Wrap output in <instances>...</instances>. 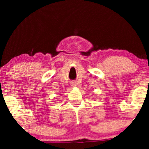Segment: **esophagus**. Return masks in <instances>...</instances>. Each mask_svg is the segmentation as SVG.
I'll use <instances>...</instances> for the list:
<instances>
[{
    "instance_id": "1",
    "label": "esophagus",
    "mask_w": 149,
    "mask_h": 149,
    "mask_svg": "<svg viewBox=\"0 0 149 149\" xmlns=\"http://www.w3.org/2000/svg\"><path fill=\"white\" fill-rule=\"evenodd\" d=\"M75 85H76V84H75V82H72V83H71V85H72V87H75Z\"/></svg>"
}]
</instances>
